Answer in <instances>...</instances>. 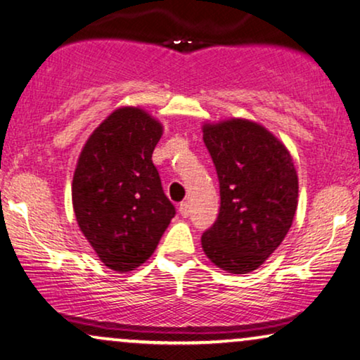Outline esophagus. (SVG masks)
I'll list each match as a JSON object with an SVG mask.
<instances>
[{
  "label": "esophagus",
  "mask_w": 360,
  "mask_h": 360,
  "mask_svg": "<svg viewBox=\"0 0 360 360\" xmlns=\"http://www.w3.org/2000/svg\"><path fill=\"white\" fill-rule=\"evenodd\" d=\"M179 214L182 217H189L191 207H189V204H187V202H181V204H179Z\"/></svg>",
  "instance_id": "obj_1"
}]
</instances>
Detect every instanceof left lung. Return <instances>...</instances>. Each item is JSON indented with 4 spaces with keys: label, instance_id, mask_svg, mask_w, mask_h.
Segmentation results:
<instances>
[{
    "label": "left lung",
    "instance_id": "8db88e82",
    "mask_svg": "<svg viewBox=\"0 0 360 360\" xmlns=\"http://www.w3.org/2000/svg\"><path fill=\"white\" fill-rule=\"evenodd\" d=\"M220 182V210L202 235L207 257L231 274L255 271L277 250L297 210L298 179L274 135L250 120L204 125Z\"/></svg>",
    "mask_w": 360,
    "mask_h": 360
}]
</instances>
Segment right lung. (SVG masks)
Masks as SVG:
<instances>
[{
  "label": "right lung",
  "mask_w": 360,
  "mask_h": 360,
  "mask_svg": "<svg viewBox=\"0 0 360 360\" xmlns=\"http://www.w3.org/2000/svg\"><path fill=\"white\" fill-rule=\"evenodd\" d=\"M163 134L145 110H114L93 131L75 169L72 197L86 240L109 269L148 259L176 215L151 155Z\"/></svg>",
  "instance_id": "right-lung-1"
}]
</instances>
